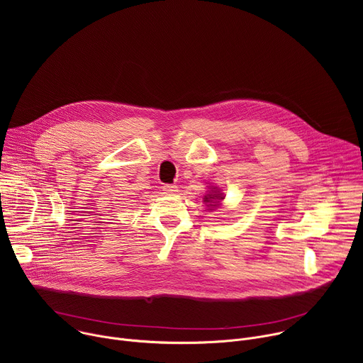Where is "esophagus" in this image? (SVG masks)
<instances>
[{
	"label": "esophagus",
	"instance_id": "esophagus-1",
	"mask_svg": "<svg viewBox=\"0 0 363 363\" xmlns=\"http://www.w3.org/2000/svg\"><path fill=\"white\" fill-rule=\"evenodd\" d=\"M162 191H164L165 194H168V195H174V194L178 192V186H177V185H172V184H165V185L162 186Z\"/></svg>",
	"mask_w": 363,
	"mask_h": 363
}]
</instances>
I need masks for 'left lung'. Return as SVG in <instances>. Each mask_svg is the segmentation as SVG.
Masks as SVG:
<instances>
[{
  "mask_svg": "<svg viewBox=\"0 0 363 363\" xmlns=\"http://www.w3.org/2000/svg\"><path fill=\"white\" fill-rule=\"evenodd\" d=\"M223 198H224L223 194H211V195H205L203 201H205V202H210V205L214 206V203H211L213 199H223ZM216 206H217V202H216Z\"/></svg>",
  "mask_w": 363,
  "mask_h": 363,
  "instance_id": "left-lung-1",
  "label": "left lung"
}]
</instances>
